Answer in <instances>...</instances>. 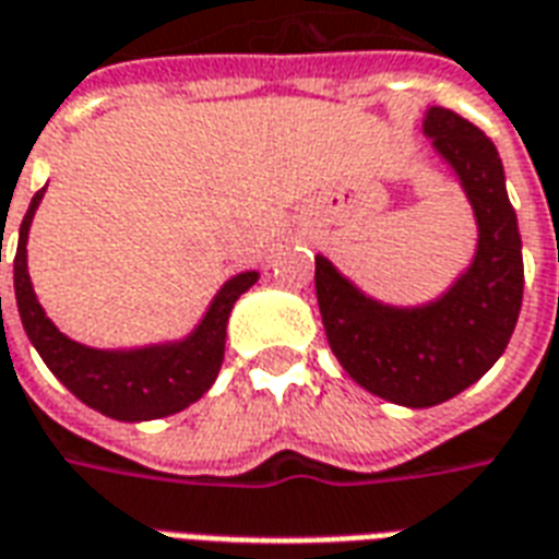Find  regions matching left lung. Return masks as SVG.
Wrapping results in <instances>:
<instances>
[{
    "mask_svg": "<svg viewBox=\"0 0 559 559\" xmlns=\"http://www.w3.org/2000/svg\"><path fill=\"white\" fill-rule=\"evenodd\" d=\"M423 133L474 207L479 238L467 271L423 307H390L316 255V295L336 360L364 390L405 408L441 405L476 384L509 345L524 295L519 219L495 142L443 107L426 109Z\"/></svg>",
    "mask_w": 559,
    "mask_h": 559,
    "instance_id": "obj_1",
    "label": "left lung"
}]
</instances>
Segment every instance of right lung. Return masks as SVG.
Instances as JSON below:
<instances>
[{"mask_svg":"<svg viewBox=\"0 0 559 559\" xmlns=\"http://www.w3.org/2000/svg\"><path fill=\"white\" fill-rule=\"evenodd\" d=\"M44 193L47 187L32 195V205L20 223L14 295H17L23 330L47 369L88 408L121 419V423L169 417L193 405L195 399L205 396L223 366L231 307L250 285H255L259 271H243L226 280L202 321L185 340L145 345V348H112V352L88 348L83 342L68 340L62 330L47 319L28 280V226Z\"/></svg>","mask_w":559,"mask_h":559,"instance_id":"right-lung-1","label":"right lung"}]
</instances>
